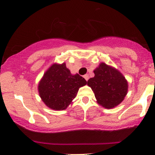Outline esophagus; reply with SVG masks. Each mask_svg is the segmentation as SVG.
I'll return each instance as SVG.
<instances>
[{
	"label": "esophagus",
	"instance_id": "obj_1",
	"mask_svg": "<svg viewBox=\"0 0 155 155\" xmlns=\"http://www.w3.org/2000/svg\"><path fill=\"white\" fill-rule=\"evenodd\" d=\"M84 78L87 80V81L88 79H89V75H87V74H86V75H84Z\"/></svg>",
	"mask_w": 155,
	"mask_h": 155
}]
</instances>
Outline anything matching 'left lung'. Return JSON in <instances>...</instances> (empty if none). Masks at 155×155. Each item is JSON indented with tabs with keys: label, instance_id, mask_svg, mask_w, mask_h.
I'll return each mask as SVG.
<instances>
[{
	"label": "left lung",
	"instance_id": "obj_1",
	"mask_svg": "<svg viewBox=\"0 0 155 155\" xmlns=\"http://www.w3.org/2000/svg\"><path fill=\"white\" fill-rule=\"evenodd\" d=\"M94 77L87 81V85L94 93L97 102L106 109H113L124 101L128 90L127 80L119 71L101 63L94 70Z\"/></svg>",
	"mask_w": 155,
	"mask_h": 155
}]
</instances>
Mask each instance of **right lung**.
Instances as JSON below:
<instances>
[{"instance_id": "right-lung-1", "label": "right lung", "mask_w": 155, "mask_h": 155, "mask_svg": "<svg viewBox=\"0 0 155 155\" xmlns=\"http://www.w3.org/2000/svg\"><path fill=\"white\" fill-rule=\"evenodd\" d=\"M86 84L82 76L71 74L65 63H56L44 73L38 84V92L46 107L60 111L73 103L80 87Z\"/></svg>"}]
</instances>
